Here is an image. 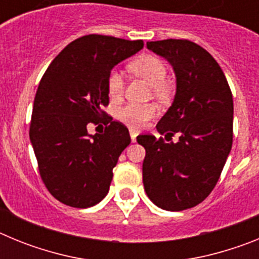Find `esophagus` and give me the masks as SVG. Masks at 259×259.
<instances>
[{
    "label": "esophagus",
    "mask_w": 259,
    "mask_h": 259,
    "mask_svg": "<svg viewBox=\"0 0 259 259\" xmlns=\"http://www.w3.org/2000/svg\"><path fill=\"white\" fill-rule=\"evenodd\" d=\"M130 135H131V140H132V143H135V141H136L137 131H135L134 128H131V130H130Z\"/></svg>",
    "instance_id": "34e87169"
}]
</instances>
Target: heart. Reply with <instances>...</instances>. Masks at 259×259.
Segmentation results:
<instances>
[{"mask_svg":"<svg viewBox=\"0 0 259 259\" xmlns=\"http://www.w3.org/2000/svg\"><path fill=\"white\" fill-rule=\"evenodd\" d=\"M130 70L137 76L143 77L152 85L153 96L161 101H166L172 95V88L167 83V66L161 58L150 54L140 56L130 63ZM107 93L113 101L120 100L124 93V77L122 72L113 70L107 76ZM158 109L154 104H128L119 109L118 119L128 127L139 130L143 128L150 119L154 118Z\"/></svg>","mask_w":259,"mask_h":259,"instance_id":"b5f03b06","label":"heart"}]
</instances>
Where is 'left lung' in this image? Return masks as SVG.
Segmentation results:
<instances>
[{
	"mask_svg": "<svg viewBox=\"0 0 259 259\" xmlns=\"http://www.w3.org/2000/svg\"><path fill=\"white\" fill-rule=\"evenodd\" d=\"M146 47L175 71V100L157 130L167 136L179 134V141L137 136L146 152L144 188L158 207L182 211L202 202L221 178L232 148V92L218 62L196 42L167 38Z\"/></svg>",
	"mask_w": 259,
	"mask_h": 259,
	"instance_id": "obj_1",
	"label": "left lung"
}]
</instances>
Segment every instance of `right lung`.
Here are the masks:
<instances>
[{"label": "right lung", "instance_id": "right-lung-1", "mask_svg": "<svg viewBox=\"0 0 259 259\" xmlns=\"http://www.w3.org/2000/svg\"><path fill=\"white\" fill-rule=\"evenodd\" d=\"M143 47V40L85 35L62 50L41 77L29 139L42 183L59 202L85 209L109 192L113 168L131 137L123 123L104 111L107 76ZM101 122L105 132L88 134L89 125Z\"/></svg>", "mask_w": 259, "mask_h": 259}]
</instances>
